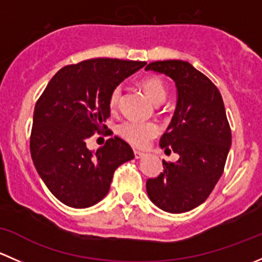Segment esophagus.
<instances>
[{
	"mask_svg": "<svg viewBox=\"0 0 262 262\" xmlns=\"http://www.w3.org/2000/svg\"><path fill=\"white\" fill-rule=\"evenodd\" d=\"M134 157H136V158H142V157H144V153L143 152H139V150H137V149H134Z\"/></svg>",
	"mask_w": 262,
	"mask_h": 262,
	"instance_id": "34e87169",
	"label": "esophagus"
}]
</instances>
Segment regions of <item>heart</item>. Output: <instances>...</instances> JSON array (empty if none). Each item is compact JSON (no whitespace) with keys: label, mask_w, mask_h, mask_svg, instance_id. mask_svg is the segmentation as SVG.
Instances as JSON below:
<instances>
[{"label":"heart","mask_w":262,"mask_h":262,"mask_svg":"<svg viewBox=\"0 0 262 262\" xmlns=\"http://www.w3.org/2000/svg\"><path fill=\"white\" fill-rule=\"evenodd\" d=\"M141 87L146 92L147 96L155 104H162L167 97V86L165 81L158 76H147L141 81ZM121 99V89L115 87L109 97V106L115 110L119 106ZM118 133L121 138L125 139L136 147H146L157 134L160 133V126L153 121L126 120L118 126Z\"/></svg>","instance_id":"heart-1"}]
</instances>
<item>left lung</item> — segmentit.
Returning a JSON list of instances; mask_svg holds the SVG:
<instances>
[{"label": "left lung", "mask_w": 262, "mask_h": 262, "mask_svg": "<svg viewBox=\"0 0 262 262\" xmlns=\"http://www.w3.org/2000/svg\"><path fill=\"white\" fill-rule=\"evenodd\" d=\"M146 70L175 81L178 104L160 146L180 156L163 161V172L148 179L150 202L168 213H185L207 200L221 179L232 143L223 99L209 78L189 62L158 60Z\"/></svg>", "instance_id": "1"}]
</instances>
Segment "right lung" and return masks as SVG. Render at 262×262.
Returning <instances> with one entry per match:
<instances>
[{
	"mask_svg": "<svg viewBox=\"0 0 262 262\" xmlns=\"http://www.w3.org/2000/svg\"><path fill=\"white\" fill-rule=\"evenodd\" d=\"M146 62L95 58L58 71L34 109L30 153L34 166L53 195L68 207L89 208L109 192L114 171L134 158L119 137L97 150L87 139L107 128L109 97Z\"/></svg>",
	"mask_w": 262,
	"mask_h": 262,
	"instance_id": "1",
	"label": "right lung"
}]
</instances>
